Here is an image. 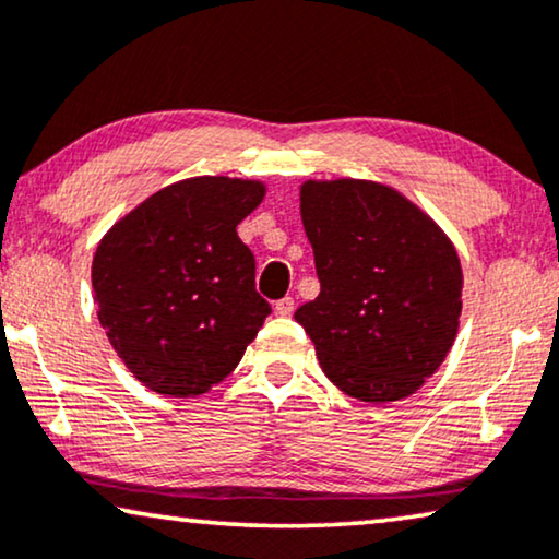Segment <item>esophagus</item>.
Here are the masks:
<instances>
[{
	"mask_svg": "<svg viewBox=\"0 0 559 559\" xmlns=\"http://www.w3.org/2000/svg\"><path fill=\"white\" fill-rule=\"evenodd\" d=\"M276 313H281V317L294 313V298L286 296V298H281V301H276Z\"/></svg>",
	"mask_w": 559,
	"mask_h": 559,
	"instance_id": "34e87169",
	"label": "esophagus"
}]
</instances>
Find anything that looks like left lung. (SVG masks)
I'll list each match as a JSON object with an SVG mask.
<instances>
[{
  "mask_svg": "<svg viewBox=\"0 0 559 559\" xmlns=\"http://www.w3.org/2000/svg\"><path fill=\"white\" fill-rule=\"evenodd\" d=\"M301 219L321 283L296 321L324 374L361 403L413 395L459 334L461 261L448 235L388 185H301Z\"/></svg>",
  "mask_w": 559,
  "mask_h": 559,
  "instance_id": "obj_1",
  "label": "left lung"
}]
</instances>
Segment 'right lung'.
<instances>
[{"label":"right lung","instance_id":"obj_1","mask_svg":"<svg viewBox=\"0 0 559 559\" xmlns=\"http://www.w3.org/2000/svg\"><path fill=\"white\" fill-rule=\"evenodd\" d=\"M265 198L255 179L192 177L121 217L93 255L98 321L148 390L194 397L223 382L271 306L238 225Z\"/></svg>","mask_w":559,"mask_h":559}]
</instances>
